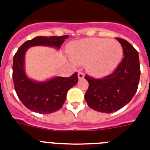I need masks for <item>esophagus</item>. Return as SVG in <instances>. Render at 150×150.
<instances>
[{"instance_id": "34e87169", "label": "esophagus", "mask_w": 150, "mask_h": 150, "mask_svg": "<svg viewBox=\"0 0 150 150\" xmlns=\"http://www.w3.org/2000/svg\"><path fill=\"white\" fill-rule=\"evenodd\" d=\"M84 77H85V75H84L83 72L78 73V79H84Z\"/></svg>"}]
</instances>
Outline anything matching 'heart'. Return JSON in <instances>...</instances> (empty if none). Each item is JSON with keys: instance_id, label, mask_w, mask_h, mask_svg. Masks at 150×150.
Segmentation results:
<instances>
[{"instance_id": "obj_1", "label": "heart", "mask_w": 150, "mask_h": 150, "mask_svg": "<svg viewBox=\"0 0 150 150\" xmlns=\"http://www.w3.org/2000/svg\"><path fill=\"white\" fill-rule=\"evenodd\" d=\"M67 51L73 62L78 64L86 62V70L97 76L115 70L123 55V46L118 41L100 38L72 42L68 45Z\"/></svg>"}]
</instances>
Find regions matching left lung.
I'll list each match as a JSON object with an SVG mask.
<instances>
[{"label": "left lung", "instance_id": "obj_1", "mask_svg": "<svg viewBox=\"0 0 150 150\" xmlns=\"http://www.w3.org/2000/svg\"><path fill=\"white\" fill-rule=\"evenodd\" d=\"M116 39L123 46L124 56L116 70L101 79L85 76L89 83L86 101L89 107L100 112H114L128 104L139 83V53L127 41Z\"/></svg>", "mask_w": 150, "mask_h": 150}]
</instances>
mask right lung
<instances>
[{
    "instance_id": "1",
    "label": "right lung",
    "mask_w": 150,
    "mask_h": 150,
    "mask_svg": "<svg viewBox=\"0 0 150 150\" xmlns=\"http://www.w3.org/2000/svg\"><path fill=\"white\" fill-rule=\"evenodd\" d=\"M68 38L64 36H38L27 41L19 48L13 58L12 79L15 90L21 102L30 111L41 114H49L62 108L67 93L78 83V74L71 77H52L45 81L30 79L25 71V54L33 46H46L60 49Z\"/></svg>"
}]
</instances>
